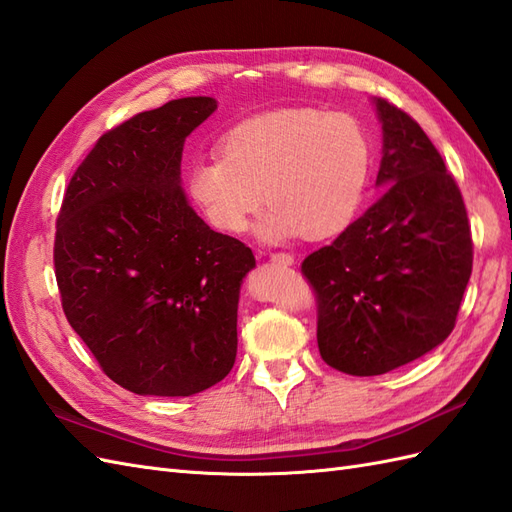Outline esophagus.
<instances>
[{
	"instance_id": "esophagus-1",
	"label": "esophagus",
	"mask_w": 512,
	"mask_h": 512,
	"mask_svg": "<svg viewBox=\"0 0 512 512\" xmlns=\"http://www.w3.org/2000/svg\"><path fill=\"white\" fill-rule=\"evenodd\" d=\"M269 258L273 260V263L284 265V267H289V265H293V263H295L293 254H289V252H273Z\"/></svg>"
}]
</instances>
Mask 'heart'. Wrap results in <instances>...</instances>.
<instances>
[{"mask_svg":"<svg viewBox=\"0 0 512 512\" xmlns=\"http://www.w3.org/2000/svg\"><path fill=\"white\" fill-rule=\"evenodd\" d=\"M371 141L356 117L319 108H278L234 123L217 156L193 160L186 193L210 228L241 234L260 199L269 241L302 234L321 241L356 219L371 173ZM264 197H259V191Z\"/></svg>","mask_w":512,"mask_h":512,"instance_id":"1","label":"heart"}]
</instances>
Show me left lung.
Instances as JSON below:
<instances>
[{"label":"left lung","instance_id":"obj_1","mask_svg":"<svg viewBox=\"0 0 512 512\" xmlns=\"http://www.w3.org/2000/svg\"><path fill=\"white\" fill-rule=\"evenodd\" d=\"M376 108L382 195L302 263L319 354L350 376H380L443 343L473 265L463 195L441 154L404 110L386 99Z\"/></svg>","mask_w":512,"mask_h":512}]
</instances>
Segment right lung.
Returning <instances> with one entry per match:
<instances>
[{
    "label": "right lung",
    "mask_w": 512,
    "mask_h": 512,
    "mask_svg": "<svg viewBox=\"0 0 512 512\" xmlns=\"http://www.w3.org/2000/svg\"><path fill=\"white\" fill-rule=\"evenodd\" d=\"M182 97L99 136L62 199L54 267L71 328L106 376L136 395L186 397L236 358L241 282L256 258L186 202L182 147L213 115Z\"/></svg>",
    "instance_id": "add662e5"
}]
</instances>
